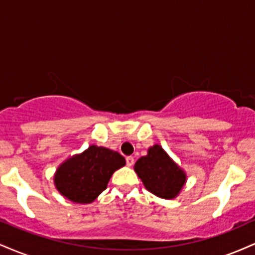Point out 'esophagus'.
<instances>
[{"label": "esophagus", "instance_id": "34e87169", "mask_svg": "<svg viewBox=\"0 0 255 255\" xmlns=\"http://www.w3.org/2000/svg\"><path fill=\"white\" fill-rule=\"evenodd\" d=\"M126 163H127L128 166H131L134 164V157L131 156H128L127 158H126Z\"/></svg>", "mask_w": 255, "mask_h": 255}]
</instances>
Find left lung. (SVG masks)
I'll use <instances>...</instances> for the list:
<instances>
[{
	"label": "left lung",
	"instance_id": "obj_1",
	"mask_svg": "<svg viewBox=\"0 0 255 255\" xmlns=\"http://www.w3.org/2000/svg\"><path fill=\"white\" fill-rule=\"evenodd\" d=\"M134 170L145 188L162 199L176 198L186 183V172L159 145L148 148L147 154L136 160Z\"/></svg>",
	"mask_w": 255,
	"mask_h": 255
}]
</instances>
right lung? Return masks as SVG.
I'll use <instances>...</instances> for the list:
<instances>
[{"label": "right lung", "mask_w": 255, "mask_h": 255, "mask_svg": "<svg viewBox=\"0 0 255 255\" xmlns=\"http://www.w3.org/2000/svg\"><path fill=\"white\" fill-rule=\"evenodd\" d=\"M126 164L119 152L91 145L83 153L68 158L57 168L54 182L64 198L90 204L107 188L111 175Z\"/></svg>", "instance_id": "add662e5"}]
</instances>
